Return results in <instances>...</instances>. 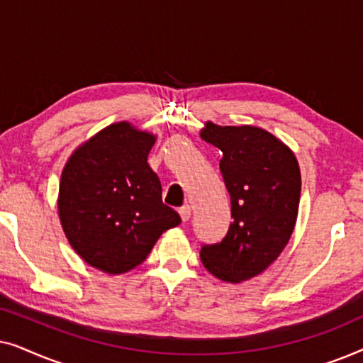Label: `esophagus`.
Instances as JSON below:
<instances>
[{"label": "esophagus", "mask_w": 363, "mask_h": 363, "mask_svg": "<svg viewBox=\"0 0 363 363\" xmlns=\"http://www.w3.org/2000/svg\"><path fill=\"white\" fill-rule=\"evenodd\" d=\"M178 215H180L182 221H188V220H190V215H191V208L188 205H183L180 210H178Z\"/></svg>", "instance_id": "34e87169"}]
</instances>
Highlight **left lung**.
I'll list each match as a JSON object with an SVG mask.
<instances>
[{
    "instance_id": "8db88e82",
    "label": "left lung",
    "mask_w": 363,
    "mask_h": 363,
    "mask_svg": "<svg viewBox=\"0 0 363 363\" xmlns=\"http://www.w3.org/2000/svg\"><path fill=\"white\" fill-rule=\"evenodd\" d=\"M203 140L220 148V170L231 196L226 236L200 250L203 266L218 279L238 284L277 259L294 231L301 200V168L294 152L255 125L208 121Z\"/></svg>"
}]
</instances>
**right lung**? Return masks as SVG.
Returning <instances> with one entry per match:
<instances>
[{"label":"right lung","instance_id":"right-lung-1","mask_svg":"<svg viewBox=\"0 0 363 363\" xmlns=\"http://www.w3.org/2000/svg\"><path fill=\"white\" fill-rule=\"evenodd\" d=\"M157 135L116 122L81 143L61 173L57 213L72 250L96 269L123 274L142 264L162 233L180 225L162 201L147 158Z\"/></svg>","mask_w":363,"mask_h":363}]
</instances>
